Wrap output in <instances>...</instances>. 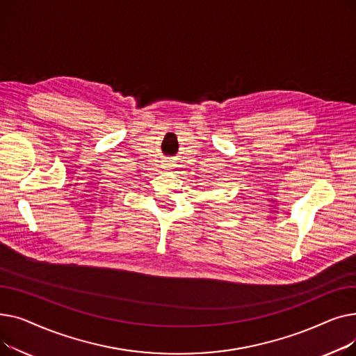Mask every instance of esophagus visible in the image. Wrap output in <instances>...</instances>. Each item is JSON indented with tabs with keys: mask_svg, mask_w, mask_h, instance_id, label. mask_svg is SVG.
<instances>
[{
	"mask_svg": "<svg viewBox=\"0 0 356 356\" xmlns=\"http://www.w3.org/2000/svg\"><path fill=\"white\" fill-rule=\"evenodd\" d=\"M165 165H167V167H168V165H170V164H165Z\"/></svg>",
	"mask_w": 356,
	"mask_h": 356,
	"instance_id": "34e87169",
	"label": "esophagus"
}]
</instances>
